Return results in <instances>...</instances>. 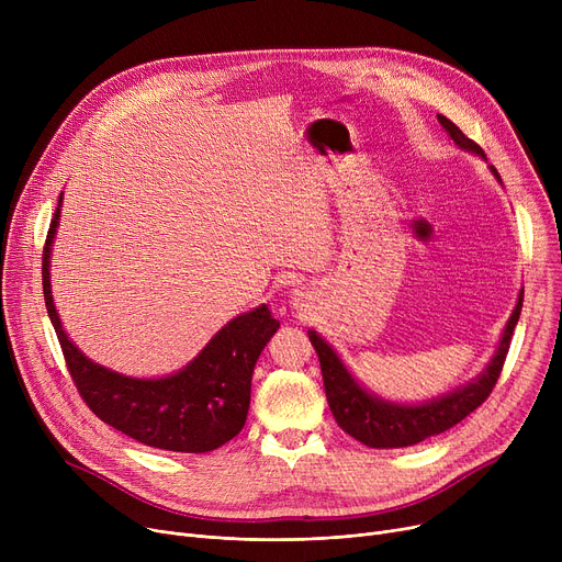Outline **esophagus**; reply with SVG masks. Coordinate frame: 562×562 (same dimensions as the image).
I'll return each mask as SVG.
<instances>
[{"mask_svg":"<svg viewBox=\"0 0 562 562\" xmlns=\"http://www.w3.org/2000/svg\"><path fill=\"white\" fill-rule=\"evenodd\" d=\"M305 301H307V291H305V289H296V291H293V305H296V307H305Z\"/></svg>","mask_w":562,"mask_h":562,"instance_id":"34e87169","label":"esophagus"}]
</instances>
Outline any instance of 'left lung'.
I'll return each mask as SVG.
<instances>
[{
	"label": "left lung",
	"mask_w": 562,
	"mask_h": 562,
	"mask_svg": "<svg viewBox=\"0 0 562 562\" xmlns=\"http://www.w3.org/2000/svg\"><path fill=\"white\" fill-rule=\"evenodd\" d=\"M437 121L453 138V143L460 147V150L487 161L483 147L476 145L471 138H467L460 132V127H456V123H451L447 115L437 113ZM490 172L501 184V177L494 166H490ZM521 303H524V289L519 291L517 305L506 323L504 333H501L494 356L485 364L481 375L469 380L467 385L456 387L449 394H441L424 403H394V401L375 396L373 392L362 387L356 380V375L346 369L335 348L316 330H310L307 335L321 362L323 385H326V396H328V405L333 409L335 422L344 432L356 437L358 441H362V445L371 449L412 447L432 435L453 428L492 394V387L496 385L501 369H504V362L508 356L510 337L515 333V326L521 314Z\"/></svg>",
	"instance_id": "left-lung-1"
}]
</instances>
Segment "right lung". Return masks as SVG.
Returning <instances> with one entry per match:
<instances>
[{"instance_id": "right-lung-1", "label": "right lung", "mask_w": 562, "mask_h": 562, "mask_svg": "<svg viewBox=\"0 0 562 562\" xmlns=\"http://www.w3.org/2000/svg\"><path fill=\"white\" fill-rule=\"evenodd\" d=\"M61 204L64 193L43 250V293L81 398L104 424L145 447L175 453H206L223 447L246 424L252 371L280 321L266 305L239 314L225 323L187 367L161 378H132L93 362L70 341L52 299L49 255Z\"/></svg>"}]
</instances>
